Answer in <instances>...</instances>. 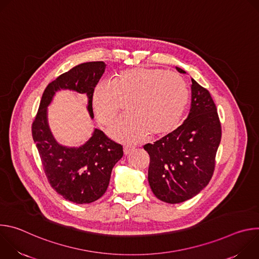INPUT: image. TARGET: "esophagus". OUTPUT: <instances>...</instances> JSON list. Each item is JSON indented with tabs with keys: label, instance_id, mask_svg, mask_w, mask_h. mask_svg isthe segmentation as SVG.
<instances>
[{
	"label": "esophagus",
	"instance_id": "esophagus-1",
	"mask_svg": "<svg viewBox=\"0 0 259 259\" xmlns=\"http://www.w3.org/2000/svg\"><path fill=\"white\" fill-rule=\"evenodd\" d=\"M133 150H134L133 146H128V145H127V146H124V155H126V156L129 155L130 152L133 151Z\"/></svg>",
	"mask_w": 259,
	"mask_h": 259
}]
</instances>
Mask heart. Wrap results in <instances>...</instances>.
<instances>
[{
    "label": "heart",
    "instance_id": "1",
    "mask_svg": "<svg viewBox=\"0 0 259 259\" xmlns=\"http://www.w3.org/2000/svg\"><path fill=\"white\" fill-rule=\"evenodd\" d=\"M190 98L181 76L158 67H132L114 76L112 83L99 82L92 93V106L97 120L112 125L123 103L127 118L119 121L110 135L124 143H137L151 135L161 136L179 124Z\"/></svg>",
    "mask_w": 259,
    "mask_h": 259
}]
</instances>
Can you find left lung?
Here are the masks:
<instances>
[{
    "mask_svg": "<svg viewBox=\"0 0 259 259\" xmlns=\"http://www.w3.org/2000/svg\"><path fill=\"white\" fill-rule=\"evenodd\" d=\"M176 69L186 73L180 67ZM221 139L216 105L207 89L192 79L188 118L177 129L143 149L150 155L149 183L161 201L177 204L198 195L209 183Z\"/></svg>",
    "mask_w": 259,
    "mask_h": 259,
    "instance_id": "obj_1",
    "label": "left lung"
}]
</instances>
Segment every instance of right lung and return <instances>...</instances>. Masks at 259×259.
I'll use <instances>...</instances> for the list:
<instances>
[{"instance_id": "1", "label": "right lung", "mask_w": 259, "mask_h": 259, "mask_svg": "<svg viewBox=\"0 0 259 259\" xmlns=\"http://www.w3.org/2000/svg\"><path fill=\"white\" fill-rule=\"evenodd\" d=\"M103 61L81 63L62 73L46 87L31 133L50 186L65 200L89 204L103 196L116 163L123 157V146L99 129L79 147L60 145L53 137L47 120V107L55 92L68 89L86 93L88 112L93 118L92 93L103 75Z\"/></svg>"}]
</instances>
